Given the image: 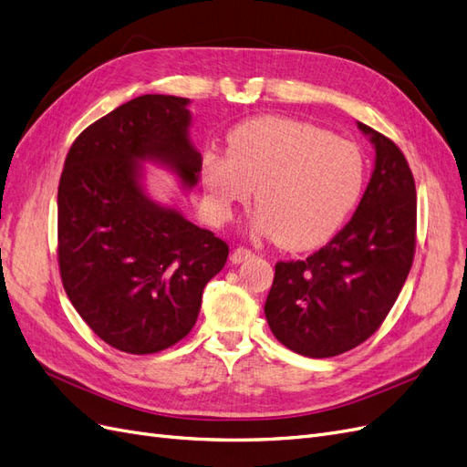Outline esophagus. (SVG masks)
Listing matches in <instances>:
<instances>
[{
    "label": "esophagus",
    "instance_id": "obj_1",
    "mask_svg": "<svg viewBox=\"0 0 467 467\" xmlns=\"http://www.w3.org/2000/svg\"><path fill=\"white\" fill-rule=\"evenodd\" d=\"M252 255H254L252 250H248V248H244V246H240V248H234V250H233L231 262H233V264H243V262H246L248 258H252Z\"/></svg>",
    "mask_w": 467,
    "mask_h": 467
}]
</instances>
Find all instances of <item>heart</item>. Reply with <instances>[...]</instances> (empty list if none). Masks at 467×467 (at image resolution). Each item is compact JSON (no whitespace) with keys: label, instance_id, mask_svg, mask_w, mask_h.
Returning <instances> with one entry per match:
<instances>
[{"label":"heart","instance_id":"obj_1","mask_svg":"<svg viewBox=\"0 0 467 467\" xmlns=\"http://www.w3.org/2000/svg\"><path fill=\"white\" fill-rule=\"evenodd\" d=\"M202 182L215 221H229L255 188V229L283 246L308 248L332 236L351 213L365 161L353 141L318 126L262 116L229 131L227 153L203 155Z\"/></svg>","mask_w":467,"mask_h":467}]
</instances>
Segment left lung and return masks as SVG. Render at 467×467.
Listing matches in <instances>:
<instances>
[{
  "instance_id": "obj_1",
  "label": "left lung",
  "mask_w": 467,
  "mask_h": 467,
  "mask_svg": "<svg viewBox=\"0 0 467 467\" xmlns=\"http://www.w3.org/2000/svg\"><path fill=\"white\" fill-rule=\"evenodd\" d=\"M376 147L370 182L355 215L306 260L275 264L265 318L291 351L326 358L367 341L392 310L413 264L417 193L408 159L358 122Z\"/></svg>"
}]
</instances>
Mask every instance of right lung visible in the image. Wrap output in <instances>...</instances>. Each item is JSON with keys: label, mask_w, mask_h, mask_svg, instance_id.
Here are the masks:
<instances>
[{"label": "right lung", "mask_w": 467, "mask_h": 467, "mask_svg": "<svg viewBox=\"0 0 467 467\" xmlns=\"http://www.w3.org/2000/svg\"><path fill=\"white\" fill-rule=\"evenodd\" d=\"M188 99L143 95L85 128L57 186V264L85 324L114 349L149 355L184 339L229 244L149 200L138 161H161L184 186L202 155L188 140Z\"/></svg>", "instance_id": "right-lung-1"}]
</instances>
